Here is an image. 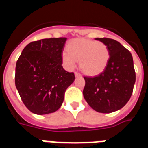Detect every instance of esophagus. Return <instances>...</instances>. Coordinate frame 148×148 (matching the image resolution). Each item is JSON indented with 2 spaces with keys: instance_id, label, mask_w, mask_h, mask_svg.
Returning a JSON list of instances; mask_svg holds the SVG:
<instances>
[{
  "instance_id": "1",
  "label": "esophagus",
  "mask_w": 148,
  "mask_h": 148,
  "mask_svg": "<svg viewBox=\"0 0 148 148\" xmlns=\"http://www.w3.org/2000/svg\"><path fill=\"white\" fill-rule=\"evenodd\" d=\"M75 77H79V76H81V74L79 73H78V72H75Z\"/></svg>"
}]
</instances>
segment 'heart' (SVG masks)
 I'll use <instances>...</instances> for the list:
<instances>
[{
  "mask_svg": "<svg viewBox=\"0 0 148 148\" xmlns=\"http://www.w3.org/2000/svg\"><path fill=\"white\" fill-rule=\"evenodd\" d=\"M61 59L67 69H73L77 61L84 74L90 76L104 71L110 59V51L102 42L86 39H74L67 49L62 51Z\"/></svg>",
  "mask_w": 148,
  "mask_h": 148,
  "instance_id": "obj_1",
  "label": "heart"
}]
</instances>
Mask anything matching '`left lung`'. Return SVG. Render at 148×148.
Returning <instances> with one entry per match:
<instances>
[{
	"mask_svg": "<svg viewBox=\"0 0 148 148\" xmlns=\"http://www.w3.org/2000/svg\"><path fill=\"white\" fill-rule=\"evenodd\" d=\"M110 51L108 65L98 75L84 76L83 95L90 106L100 113L123 108L130 100L136 82L133 59L128 49L110 38H96Z\"/></svg>",
	"mask_w": 148,
	"mask_h": 148,
	"instance_id": "left-lung-1",
	"label": "left lung"
}]
</instances>
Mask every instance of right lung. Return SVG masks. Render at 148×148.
<instances>
[{
	"label": "right lung",
	"mask_w": 148,
	"mask_h": 148,
	"mask_svg": "<svg viewBox=\"0 0 148 148\" xmlns=\"http://www.w3.org/2000/svg\"><path fill=\"white\" fill-rule=\"evenodd\" d=\"M66 38L34 41L23 49L16 62L15 83L21 100L36 114L56 112L66 90L75 80L74 73L62 66L61 54Z\"/></svg>",
	"instance_id": "add662e5"
}]
</instances>
